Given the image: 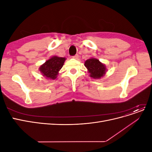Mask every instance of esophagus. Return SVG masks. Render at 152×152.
Returning <instances> with one entry per match:
<instances>
[{
    "label": "esophagus",
    "mask_w": 152,
    "mask_h": 152,
    "mask_svg": "<svg viewBox=\"0 0 152 152\" xmlns=\"http://www.w3.org/2000/svg\"><path fill=\"white\" fill-rule=\"evenodd\" d=\"M79 55H78V54H75V56H73L72 58L75 59H79Z\"/></svg>",
    "instance_id": "34e87169"
}]
</instances>
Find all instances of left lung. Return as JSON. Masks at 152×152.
Returning a JSON list of instances; mask_svg holds the SVG:
<instances>
[{"mask_svg":"<svg viewBox=\"0 0 152 152\" xmlns=\"http://www.w3.org/2000/svg\"><path fill=\"white\" fill-rule=\"evenodd\" d=\"M84 65L88 70L90 77L95 79L103 77L107 72L106 66L96 58H92L87 59L85 61Z\"/></svg>","mask_w":152,"mask_h":152,"instance_id":"obj_1","label":"left lung"}]
</instances>
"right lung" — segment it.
Returning a JSON list of instances; mask_svg holds the SVG:
<instances>
[{"instance_id":"1","label":"right lung","mask_w":152,"mask_h":152,"mask_svg":"<svg viewBox=\"0 0 152 152\" xmlns=\"http://www.w3.org/2000/svg\"><path fill=\"white\" fill-rule=\"evenodd\" d=\"M65 60V58L53 56L40 66L39 70L45 78L54 80L56 79L58 72L63 67Z\"/></svg>"}]
</instances>
